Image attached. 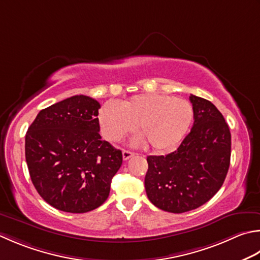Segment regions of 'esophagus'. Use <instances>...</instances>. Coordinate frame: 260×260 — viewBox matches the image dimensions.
<instances>
[{
	"label": "esophagus",
	"instance_id": "esophagus-1",
	"mask_svg": "<svg viewBox=\"0 0 260 260\" xmlns=\"http://www.w3.org/2000/svg\"><path fill=\"white\" fill-rule=\"evenodd\" d=\"M134 155V153L133 152H131V151H128V150H123V159L126 161V160H128L129 157H132Z\"/></svg>",
	"mask_w": 260,
	"mask_h": 260
}]
</instances>
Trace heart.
<instances>
[{"label": "heart", "mask_w": 260, "mask_h": 260, "mask_svg": "<svg viewBox=\"0 0 260 260\" xmlns=\"http://www.w3.org/2000/svg\"><path fill=\"white\" fill-rule=\"evenodd\" d=\"M194 110L187 100L160 93L136 94L116 106L108 103L99 113L103 135L117 142L137 127L146 145L155 152L172 151L189 131Z\"/></svg>", "instance_id": "obj_1"}]
</instances>
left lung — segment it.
<instances>
[{
	"instance_id": "left-lung-1",
	"label": "left lung",
	"mask_w": 260,
	"mask_h": 260,
	"mask_svg": "<svg viewBox=\"0 0 260 260\" xmlns=\"http://www.w3.org/2000/svg\"><path fill=\"white\" fill-rule=\"evenodd\" d=\"M194 125L170 154L147 156L144 185L162 211L184 213L202 206L222 187L230 167L231 133L211 101L190 94Z\"/></svg>"
}]
</instances>
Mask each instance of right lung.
Segmentation results:
<instances>
[{
	"instance_id": "1",
	"label": "right lung",
	"mask_w": 260,
	"mask_h": 260,
	"mask_svg": "<svg viewBox=\"0 0 260 260\" xmlns=\"http://www.w3.org/2000/svg\"><path fill=\"white\" fill-rule=\"evenodd\" d=\"M100 104L73 95L39 111L25 134L32 184L59 211L86 213L103 205L123 154L101 139Z\"/></svg>"
}]
</instances>
